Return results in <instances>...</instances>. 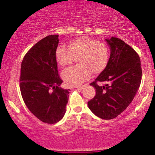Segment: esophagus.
Here are the masks:
<instances>
[{
    "instance_id": "34e87169",
    "label": "esophagus",
    "mask_w": 155,
    "mask_h": 155,
    "mask_svg": "<svg viewBox=\"0 0 155 155\" xmlns=\"http://www.w3.org/2000/svg\"><path fill=\"white\" fill-rule=\"evenodd\" d=\"M78 89V90H83L84 89V86H79V87H76Z\"/></svg>"
}]
</instances>
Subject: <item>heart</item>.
Here are the masks:
<instances>
[{"label": "heart", "instance_id": "heart-1", "mask_svg": "<svg viewBox=\"0 0 155 155\" xmlns=\"http://www.w3.org/2000/svg\"><path fill=\"white\" fill-rule=\"evenodd\" d=\"M55 58L62 68L71 65L78 59L79 66L64 71L62 77L68 86H79L90 79L92 73L99 74L106 69L109 60V49L104 42L82 37L71 41L68 48L58 46Z\"/></svg>", "mask_w": 155, "mask_h": 155}]
</instances>
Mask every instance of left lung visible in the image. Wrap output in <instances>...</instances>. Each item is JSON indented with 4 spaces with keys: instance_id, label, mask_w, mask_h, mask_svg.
Returning a JSON list of instances; mask_svg holds the SVG:
<instances>
[{
    "instance_id": "left-lung-1",
    "label": "left lung",
    "mask_w": 155,
    "mask_h": 155,
    "mask_svg": "<svg viewBox=\"0 0 155 155\" xmlns=\"http://www.w3.org/2000/svg\"><path fill=\"white\" fill-rule=\"evenodd\" d=\"M106 41L111 47L107 67L90 85L95 95L88 101L94 114L104 120H111L123 112L132 102L141 81L142 69L139 55L124 41L111 37ZM106 81L104 86L97 82Z\"/></svg>"
}]
</instances>
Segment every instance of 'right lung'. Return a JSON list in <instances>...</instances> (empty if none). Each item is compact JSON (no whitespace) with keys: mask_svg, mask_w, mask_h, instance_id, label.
Returning <instances> with one entry per match:
<instances>
[{"mask_svg":"<svg viewBox=\"0 0 155 155\" xmlns=\"http://www.w3.org/2000/svg\"><path fill=\"white\" fill-rule=\"evenodd\" d=\"M58 35H50L37 42L23 58L19 88L25 104L38 120L54 124L63 118L69 90L60 85L55 52Z\"/></svg>","mask_w":155,"mask_h":155,"instance_id":"add662e5","label":"right lung"}]
</instances>
